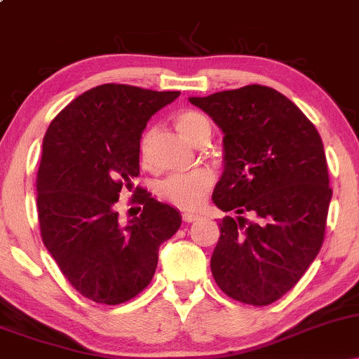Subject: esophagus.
Segmentation results:
<instances>
[{
    "label": "esophagus",
    "mask_w": 359,
    "mask_h": 359,
    "mask_svg": "<svg viewBox=\"0 0 359 359\" xmlns=\"http://www.w3.org/2000/svg\"><path fill=\"white\" fill-rule=\"evenodd\" d=\"M199 214L197 212H189V211H185V212H182V219L185 221V222H192V221H196V219H199Z\"/></svg>",
    "instance_id": "1"
}]
</instances>
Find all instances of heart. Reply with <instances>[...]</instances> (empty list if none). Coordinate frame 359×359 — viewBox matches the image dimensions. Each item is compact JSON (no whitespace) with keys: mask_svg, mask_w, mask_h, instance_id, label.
I'll use <instances>...</instances> for the list:
<instances>
[{"mask_svg":"<svg viewBox=\"0 0 359 359\" xmlns=\"http://www.w3.org/2000/svg\"><path fill=\"white\" fill-rule=\"evenodd\" d=\"M174 126L189 143L203 147L211 137V125L203 113L196 109H182L174 116ZM156 138L154 126L147 128L138 142V156L142 165L150 163L151 148ZM214 185V174L208 168H196L182 175H172L158 185V194L168 204L180 209H196L204 203Z\"/></svg>","mask_w":359,"mask_h":359,"instance_id":"obj_1","label":"heart"}]
</instances>
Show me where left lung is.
<instances>
[{"label": "left lung", "mask_w": 359, "mask_h": 359, "mask_svg": "<svg viewBox=\"0 0 359 359\" xmlns=\"http://www.w3.org/2000/svg\"><path fill=\"white\" fill-rule=\"evenodd\" d=\"M189 101L224 133L214 204L255 216L219 222L212 277L228 297L269 306L295 287L324 243L332 189L323 140L294 102L266 86Z\"/></svg>", "instance_id": "8db88e82"}]
</instances>
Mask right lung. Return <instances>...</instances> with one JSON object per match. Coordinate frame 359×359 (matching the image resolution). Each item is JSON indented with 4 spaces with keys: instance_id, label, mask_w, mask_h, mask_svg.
I'll use <instances>...</instances> for the list:
<instances>
[{
    "instance_id": "1",
    "label": "right lung",
    "mask_w": 359,
    "mask_h": 359,
    "mask_svg": "<svg viewBox=\"0 0 359 359\" xmlns=\"http://www.w3.org/2000/svg\"><path fill=\"white\" fill-rule=\"evenodd\" d=\"M179 90L102 84L52 119L36 174V214L45 248L82 297L118 306L151 282L158 246L180 228L179 212L135 187L138 142L147 121ZM123 188L144 205L125 226L116 203Z\"/></svg>"
}]
</instances>
